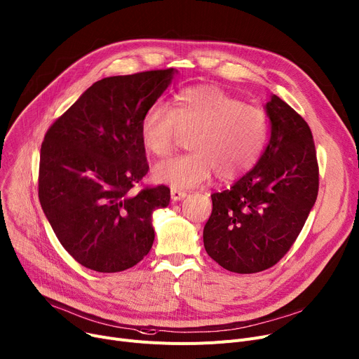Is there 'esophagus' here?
I'll return each instance as SVG.
<instances>
[{
	"label": "esophagus",
	"mask_w": 359,
	"mask_h": 359,
	"mask_svg": "<svg viewBox=\"0 0 359 359\" xmlns=\"http://www.w3.org/2000/svg\"><path fill=\"white\" fill-rule=\"evenodd\" d=\"M186 192H184V190H180V189H172L170 190V196H172V201H180V199H183V198H186Z\"/></svg>",
	"instance_id": "34e87169"
}]
</instances>
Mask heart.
Wrapping results in <instances>:
<instances>
[{
  "instance_id": "heart-1",
  "label": "heart",
  "mask_w": 359,
  "mask_h": 359,
  "mask_svg": "<svg viewBox=\"0 0 359 359\" xmlns=\"http://www.w3.org/2000/svg\"><path fill=\"white\" fill-rule=\"evenodd\" d=\"M270 134L266 111L244 104L213 85L187 86L176 93L173 108L156 102L140 121L144 149L156 157L173 153L184 135L190 153L157 164L154 180L175 189L241 177L258 163Z\"/></svg>"
}]
</instances>
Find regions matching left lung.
Returning <instances> with one entry per match:
<instances>
[{"label": "left lung", "mask_w": 359, "mask_h": 359, "mask_svg": "<svg viewBox=\"0 0 359 359\" xmlns=\"http://www.w3.org/2000/svg\"><path fill=\"white\" fill-rule=\"evenodd\" d=\"M270 141L252 170L231 189L210 195L205 250L232 273L264 271L289 252L319 190L312 131L289 104L267 102Z\"/></svg>", "instance_id": "obj_1"}]
</instances>
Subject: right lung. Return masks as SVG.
Masks as SVG:
<instances>
[{"instance_id": "1", "label": "right lung", "mask_w": 359, "mask_h": 359, "mask_svg": "<svg viewBox=\"0 0 359 359\" xmlns=\"http://www.w3.org/2000/svg\"><path fill=\"white\" fill-rule=\"evenodd\" d=\"M173 74L170 67L95 82L44 135L39 201L63 248L89 270L124 271L151 250V213L169 205L170 189L133 190L149 172L140 121Z\"/></svg>"}]
</instances>
